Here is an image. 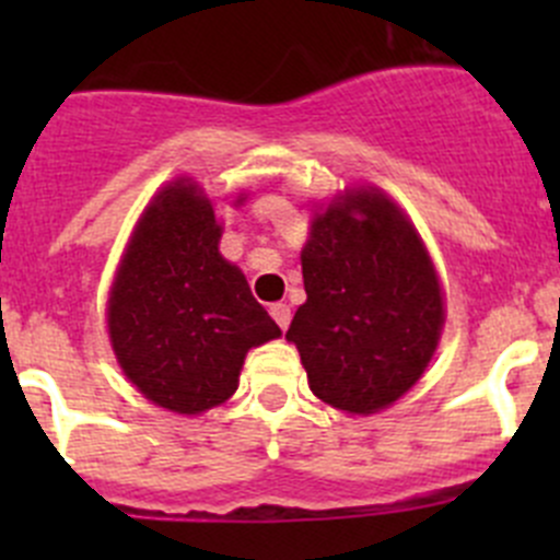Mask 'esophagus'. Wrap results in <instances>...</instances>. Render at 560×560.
I'll use <instances>...</instances> for the list:
<instances>
[{
    "mask_svg": "<svg viewBox=\"0 0 560 560\" xmlns=\"http://www.w3.org/2000/svg\"><path fill=\"white\" fill-rule=\"evenodd\" d=\"M270 316H273L281 330H287L292 322V308L287 303H270Z\"/></svg>",
    "mask_w": 560,
    "mask_h": 560,
    "instance_id": "obj_1",
    "label": "esophagus"
}]
</instances>
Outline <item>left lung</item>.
<instances>
[{
	"mask_svg": "<svg viewBox=\"0 0 560 560\" xmlns=\"http://www.w3.org/2000/svg\"><path fill=\"white\" fill-rule=\"evenodd\" d=\"M301 262L306 303L287 338L308 387L349 415L385 409L420 380L444 325L420 235L385 195L363 189L316 213Z\"/></svg>",
	"mask_w": 560,
	"mask_h": 560,
	"instance_id": "8db88e82",
	"label": "left lung"
}]
</instances>
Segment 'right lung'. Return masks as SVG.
<instances>
[{"label":"right lung","mask_w":560,"mask_h":560,"mask_svg":"<svg viewBox=\"0 0 560 560\" xmlns=\"http://www.w3.org/2000/svg\"><path fill=\"white\" fill-rule=\"evenodd\" d=\"M219 238L211 200L184 180L167 186L145 208L107 301L127 380L178 415L228 400L248 349L281 336Z\"/></svg>","instance_id":"1"}]
</instances>
